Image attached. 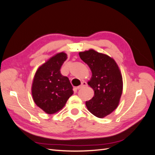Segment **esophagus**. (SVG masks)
I'll return each mask as SVG.
<instances>
[{"label": "esophagus", "mask_w": 155, "mask_h": 155, "mask_svg": "<svg viewBox=\"0 0 155 155\" xmlns=\"http://www.w3.org/2000/svg\"><path fill=\"white\" fill-rule=\"evenodd\" d=\"M87 83L85 81H83V82L81 83V85L80 86L78 87L77 88H78V89H80V88H83V87H87Z\"/></svg>", "instance_id": "obj_1"}]
</instances>
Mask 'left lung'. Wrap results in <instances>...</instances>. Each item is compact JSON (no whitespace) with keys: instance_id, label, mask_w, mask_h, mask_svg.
<instances>
[{"instance_id":"obj_1","label":"left lung","mask_w":155,"mask_h":155,"mask_svg":"<svg viewBox=\"0 0 155 155\" xmlns=\"http://www.w3.org/2000/svg\"><path fill=\"white\" fill-rule=\"evenodd\" d=\"M88 64L92 78L88 82L94 96L86 101L88 110L97 118H104L118 107L123 91V80L120 68L109 55L91 49L79 53Z\"/></svg>"}]
</instances>
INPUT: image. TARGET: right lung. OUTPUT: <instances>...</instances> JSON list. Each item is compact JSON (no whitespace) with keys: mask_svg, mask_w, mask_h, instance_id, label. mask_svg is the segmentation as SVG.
Instances as JSON below:
<instances>
[{"mask_svg":"<svg viewBox=\"0 0 155 155\" xmlns=\"http://www.w3.org/2000/svg\"><path fill=\"white\" fill-rule=\"evenodd\" d=\"M67 59L66 54L58 53L42 64L35 74L31 87L33 99L48 114L63 109L74 93L69 79L60 72Z\"/></svg>","mask_w":155,"mask_h":155,"instance_id":"1","label":"right lung"}]
</instances>
